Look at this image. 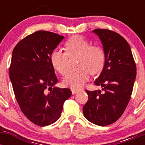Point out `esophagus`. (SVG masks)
Returning a JSON list of instances; mask_svg holds the SVG:
<instances>
[{
	"label": "esophagus",
	"instance_id": "1",
	"mask_svg": "<svg viewBox=\"0 0 145 145\" xmlns=\"http://www.w3.org/2000/svg\"><path fill=\"white\" fill-rule=\"evenodd\" d=\"M71 91H72V94H75V93H77L78 92L80 91V90H79V89H75V88H72Z\"/></svg>",
	"mask_w": 145,
	"mask_h": 145
}]
</instances>
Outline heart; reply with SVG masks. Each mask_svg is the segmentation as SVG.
Instances as JSON below:
<instances>
[{"mask_svg": "<svg viewBox=\"0 0 145 145\" xmlns=\"http://www.w3.org/2000/svg\"><path fill=\"white\" fill-rule=\"evenodd\" d=\"M65 52L54 50L50 55L52 67L61 75L67 72L68 57H78V70L70 72L64 78L63 83L72 88H80L89 79L90 74L97 75L103 70L106 62L105 50L99 45H91L88 40L80 35L69 38L64 44Z\"/></svg>", "mask_w": 145, "mask_h": 145, "instance_id": "heart-1", "label": "heart"}]
</instances>
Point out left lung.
Listing matches in <instances>:
<instances>
[{"instance_id":"8db88e82","label":"left lung","mask_w":145,"mask_h":145,"mask_svg":"<svg viewBox=\"0 0 145 145\" xmlns=\"http://www.w3.org/2000/svg\"><path fill=\"white\" fill-rule=\"evenodd\" d=\"M106 52L103 70L94 84L102 91H88V99L83 107L84 116L92 123L105 126L117 121L131 99L137 67L129 43L110 29L93 30Z\"/></svg>"}]
</instances>
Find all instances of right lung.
I'll return each mask as SVG.
<instances>
[{
    "instance_id": "obj_1",
    "label": "right lung",
    "mask_w": 145,
    "mask_h": 145,
    "mask_svg": "<svg viewBox=\"0 0 145 145\" xmlns=\"http://www.w3.org/2000/svg\"><path fill=\"white\" fill-rule=\"evenodd\" d=\"M63 38L39 30L21 40L13 50L9 78L15 97L22 113L39 126L56 122L72 94L70 88H52L58 80L50 55Z\"/></svg>"
}]
</instances>
